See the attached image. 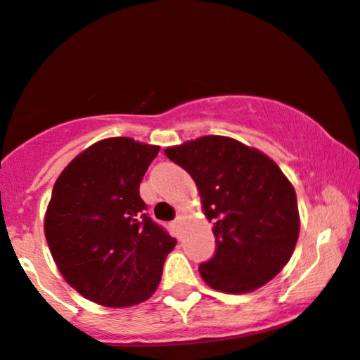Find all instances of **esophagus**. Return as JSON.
<instances>
[{
	"mask_svg": "<svg viewBox=\"0 0 360 360\" xmlns=\"http://www.w3.org/2000/svg\"><path fill=\"white\" fill-rule=\"evenodd\" d=\"M181 221H184V216H179V217H176L175 223H173V224H175V228H180V226H181Z\"/></svg>",
	"mask_w": 360,
	"mask_h": 360,
	"instance_id": "34e87169",
	"label": "esophagus"
}]
</instances>
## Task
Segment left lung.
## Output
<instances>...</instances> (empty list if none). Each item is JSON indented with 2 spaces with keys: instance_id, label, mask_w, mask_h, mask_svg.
I'll use <instances>...</instances> for the list:
<instances>
[{
  "instance_id": "8db88e82",
  "label": "left lung",
  "mask_w": 360,
  "mask_h": 360,
  "mask_svg": "<svg viewBox=\"0 0 360 360\" xmlns=\"http://www.w3.org/2000/svg\"><path fill=\"white\" fill-rule=\"evenodd\" d=\"M192 176L212 223L216 255L199 267L226 294L260 289L284 269L300 238L296 191L260 149L228 136H202L165 149Z\"/></svg>"
}]
</instances>
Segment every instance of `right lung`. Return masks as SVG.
Segmentation results:
<instances>
[{
	"label": "right lung",
	"instance_id": "add662e5",
	"mask_svg": "<svg viewBox=\"0 0 360 360\" xmlns=\"http://www.w3.org/2000/svg\"><path fill=\"white\" fill-rule=\"evenodd\" d=\"M160 146L107 137L70 161L56 180L44 233L60 276L88 301L127 308L149 300L172 238L144 214L139 184Z\"/></svg>",
	"mask_w": 360,
	"mask_h": 360
}]
</instances>
